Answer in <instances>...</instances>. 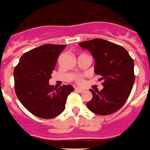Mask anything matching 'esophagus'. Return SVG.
Returning a JSON list of instances; mask_svg holds the SVG:
<instances>
[{"label":"esophagus","mask_w":150,"mask_h":150,"mask_svg":"<svg viewBox=\"0 0 150 150\" xmlns=\"http://www.w3.org/2000/svg\"><path fill=\"white\" fill-rule=\"evenodd\" d=\"M75 90H76V92H80V93H81V92H84V90L82 89V88H75Z\"/></svg>","instance_id":"esophagus-1"}]
</instances>
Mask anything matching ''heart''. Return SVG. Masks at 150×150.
<instances>
[{"mask_svg":"<svg viewBox=\"0 0 150 150\" xmlns=\"http://www.w3.org/2000/svg\"><path fill=\"white\" fill-rule=\"evenodd\" d=\"M75 81L77 83V84H83V82H84V80H83V77L81 76H76L75 77Z\"/></svg>","mask_w":150,"mask_h":150,"instance_id":"heart-1","label":"heart"}]
</instances>
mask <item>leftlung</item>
<instances>
[{
    "label": "left lung",
    "instance_id": "1",
    "mask_svg": "<svg viewBox=\"0 0 150 150\" xmlns=\"http://www.w3.org/2000/svg\"><path fill=\"white\" fill-rule=\"evenodd\" d=\"M89 50L95 60V74L100 75L103 88L90 89L92 99L86 105L100 115H111L124 105L135 81L134 61L123 47L104 39H94L79 43Z\"/></svg>",
    "mask_w": 150,
    "mask_h": 150
}]
</instances>
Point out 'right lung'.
I'll use <instances>...</instances> for the list:
<instances>
[{
    "label": "right lung",
    "mask_w": 150,
    "mask_h": 150,
    "mask_svg": "<svg viewBox=\"0 0 150 150\" xmlns=\"http://www.w3.org/2000/svg\"><path fill=\"white\" fill-rule=\"evenodd\" d=\"M66 45L45 44L22 55L14 69L15 92L19 100L31 114L52 119L66 108L72 85L54 88L49 84L58 56Z\"/></svg>",
    "instance_id": "obj_1"
}]
</instances>
